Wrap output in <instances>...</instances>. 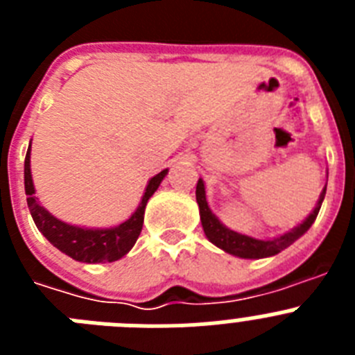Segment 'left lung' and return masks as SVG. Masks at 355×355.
<instances>
[{
	"label": "left lung",
	"mask_w": 355,
	"mask_h": 355,
	"mask_svg": "<svg viewBox=\"0 0 355 355\" xmlns=\"http://www.w3.org/2000/svg\"><path fill=\"white\" fill-rule=\"evenodd\" d=\"M325 190H327V184L324 187V190L320 192L318 200H316V206L313 208V211L304 218L300 224H297L295 227H291L286 233L279 234L274 238H254L247 236V234H241L229 229L227 225H224L220 222V218L215 215V213L209 209L208 200H206V187L205 181H197L196 188V199L197 205H199V215H200V224L205 229V234L213 245H216L218 249H222L224 252L231 254L234 258L241 259H263L275 256L281 250H284L286 247H290L293 241L299 240L302 234L307 233V229L311 227L313 222L316 220V215H318L320 208H322V202H324Z\"/></svg>",
	"instance_id": "1"
}]
</instances>
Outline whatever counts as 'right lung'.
I'll return each instance as SVG.
<instances>
[{
	"label": "right lung",
	"mask_w": 355,
	"mask_h": 355,
	"mask_svg": "<svg viewBox=\"0 0 355 355\" xmlns=\"http://www.w3.org/2000/svg\"><path fill=\"white\" fill-rule=\"evenodd\" d=\"M30 155L31 144L28 147L26 159H24V192H26V202L31 218L35 222L37 229L48 238L53 247L67 254L74 261L81 263L117 261L133 249L137 238L140 236V231H142L147 200L153 197L163 178L168 174V168H163L162 172H158L147 181L142 200L128 220L121 222L114 227H85V225L67 224V222L56 218L40 205L39 197H35V184L31 178Z\"/></svg>",
	"instance_id": "right-lung-1"
}]
</instances>
